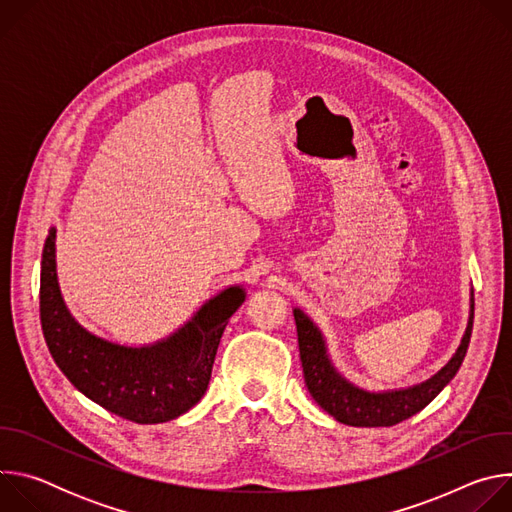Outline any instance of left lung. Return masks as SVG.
<instances>
[{"label": "left lung", "mask_w": 512, "mask_h": 512, "mask_svg": "<svg viewBox=\"0 0 512 512\" xmlns=\"http://www.w3.org/2000/svg\"><path fill=\"white\" fill-rule=\"evenodd\" d=\"M298 326L300 358L304 381L314 401L336 421L352 427H389L429 405L460 371L474 324V289H470V312L460 346L444 367L429 379L401 389L371 391L346 379L330 356L326 336L318 324L302 310L294 308Z\"/></svg>", "instance_id": "obj_1"}]
</instances>
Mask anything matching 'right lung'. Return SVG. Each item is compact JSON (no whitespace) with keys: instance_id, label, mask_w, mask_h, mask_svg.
Segmentation results:
<instances>
[{"instance_id":"add662e5","label":"right lung","mask_w":512,"mask_h":512,"mask_svg":"<svg viewBox=\"0 0 512 512\" xmlns=\"http://www.w3.org/2000/svg\"><path fill=\"white\" fill-rule=\"evenodd\" d=\"M245 298L243 285H229L168 336L121 344L72 316L58 285L56 227L44 243L40 320L54 362L85 397L135 423L172 421L202 399L227 322Z\"/></svg>"}]
</instances>
